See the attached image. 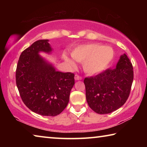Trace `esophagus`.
<instances>
[{"label":"esophagus","mask_w":147,"mask_h":147,"mask_svg":"<svg viewBox=\"0 0 147 147\" xmlns=\"http://www.w3.org/2000/svg\"><path fill=\"white\" fill-rule=\"evenodd\" d=\"M74 79H75V80H81L82 78L80 76H79L78 74H75V76H74Z\"/></svg>","instance_id":"34e87169"}]
</instances>
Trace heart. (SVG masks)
Segmentation results:
<instances>
[{
	"mask_svg": "<svg viewBox=\"0 0 147 147\" xmlns=\"http://www.w3.org/2000/svg\"><path fill=\"white\" fill-rule=\"evenodd\" d=\"M71 56L75 61L83 63L84 70L86 73L93 75L102 73L108 67L113 58V51L109 47L88 43L74 49ZM63 58L71 67H75V63L71 59L66 56Z\"/></svg>",
	"mask_w": 147,
	"mask_h": 147,
	"instance_id": "b5f03b06",
	"label": "heart"
}]
</instances>
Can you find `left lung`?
<instances>
[{
	"instance_id": "8db88e82",
	"label": "left lung",
	"mask_w": 147,
	"mask_h": 147,
	"mask_svg": "<svg viewBox=\"0 0 147 147\" xmlns=\"http://www.w3.org/2000/svg\"><path fill=\"white\" fill-rule=\"evenodd\" d=\"M133 79L132 64L124 54L115 69H106L95 76L84 79L89 106L98 114L117 110L127 100Z\"/></svg>"
}]
</instances>
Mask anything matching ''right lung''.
<instances>
[{"instance_id": "add662e5", "label": "right lung", "mask_w": 147, "mask_h": 147, "mask_svg": "<svg viewBox=\"0 0 147 147\" xmlns=\"http://www.w3.org/2000/svg\"><path fill=\"white\" fill-rule=\"evenodd\" d=\"M48 39L38 40L22 52L16 69V84L24 104L34 112L56 116L69 101L74 74L56 71L39 52L51 53Z\"/></svg>"}]
</instances>
